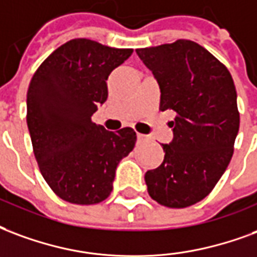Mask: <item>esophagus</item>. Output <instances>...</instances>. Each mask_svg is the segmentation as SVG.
<instances>
[{
    "instance_id": "obj_1",
    "label": "esophagus",
    "mask_w": 257,
    "mask_h": 257,
    "mask_svg": "<svg viewBox=\"0 0 257 257\" xmlns=\"http://www.w3.org/2000/svg\"><path fill=\"white\" fill-rule=\"evenodd\" d=\"M150 140V136L148 135H144V134H138V142L139 143H146Z\"/></svg>"
}]
</instances>
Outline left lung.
<instances>
[{
  "label": "left lung",
  "instance_id": "left-lung-1",
  "mask_svg": "<svg viewBox=\"0 0 257 257\" xmlns=\"http://www.w3.org/2000/svg\"><path fill=\"white\" fill-rule=\"evenodd\" d=\"M136 53L159 84L161 110L177 113L162 165L144 176L148 193L162 206L189 207L214 189L233 157L240 128L234 81L210 51L187 39Z\"/></svg>",
  "mask_w": 257,
  "mask_h": 257
}]
</instances>
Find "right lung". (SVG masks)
Returning a JSON list of instances; mask_svg holds the SVG:
<instances>
[{"mask_svg":"<svg viewBox=\"0 0 257 257\" xmlns=\"http://www.w3.org/2000/svg\"><path fill=\"white\" fill-rule=\"evenodd\" d=\"M132 49L72 39L51 53L32 76L27 125L43 178L57 196L73 204H96L113 189L119 161L136 132H110L91 121L107 99L106 80Z\"/></svg>","mask_w":257,"mask_h":257,"instance_id":"obj_1","label":"right lung"}]
</instances>
